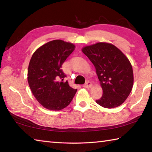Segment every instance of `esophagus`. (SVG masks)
<instances>
[{"label":"esophagus","mask_w":152,"mask_h":152,"mask_svg":"<svg viewBox=\"0 0 152 152\" xmlns=\"http://www.w3.org/2000/svg\"><path fill=\"white\" fill-rule=\"evenodd\" d=\"M92 86V84L91 82H88V81L86 82V84L84 85V88H91Z\"/></svg>","instance_id":"1"}]
</instances>
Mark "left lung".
<instances>
[{"instance_id":"8db88e82","label":"left lung","mask_w":152,"mask_h":152,"mask_svg":"<svg viewBox=\"0 0 152 152\" xmlns=\"http://www.w3.org/2000/svg\"><path fill=\"white\" fill-rule=\"evenodd\" d=\"M82 51L94 66L102 88V96L96 103L107 109L120 106L133 86V72L129 59L116 46L106 42L85 46Z\"/></svg>"}]
</instances>
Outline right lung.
<instances>
[{"mask_svg": "<svg viewBox=\"0 0 152 152\" xmlns=\"http://www.w3.org/2000/svg\"><path fill=\"white\" fill-rule=\"evenodd\" d=\"M72 43L51 41L33 53L27 71V80L36 100L48 110H60L68 106L77 91L63 82L66 76L61 66L75 50ZM61 79V81L58 80Z\"/></svg>", "mask_w": 152, "mask_h": 152, "instance_id": "add662e5", "label": "right lung"}]
</instances>
